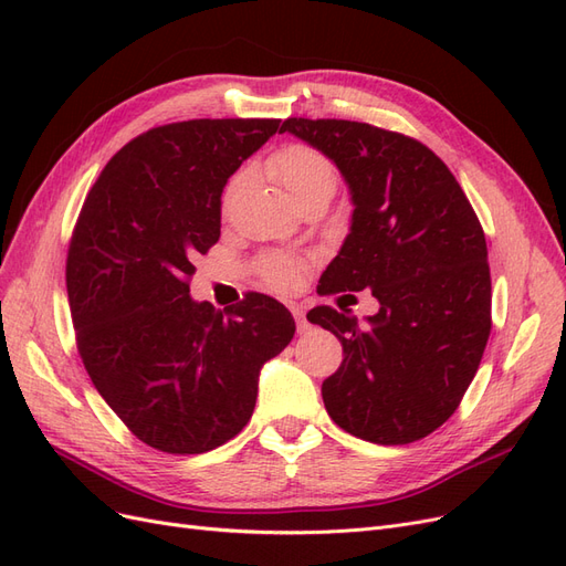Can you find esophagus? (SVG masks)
Segmentation results:
<instances>
[{"label":"esophagus","mask_w":566,"mask_h":566,"mask_svg":"<svg viewBox=\"0 0 566 566\" xmlns=\"http://www.w3.org/2000/svg\"><path fill=\"white\" fill-rule=\"evenodd\" d=\"M293 316L297 321V333H306V331L312 328L310 321H306V316H304V312L300 310V306H293Z\"/></svg>","instance_id":"esophagus-1"}]
</instances>
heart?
Here are the masks:
<instances>
[{"label": "heart", "instance_id": "obj_1", "mask_svg": "<svg viewBox=\"0 0 566 566\" xmlns=\"http://www.w3.org/2000/svg\"><path fill=\"white\" fill-rule=\"evenodd\" d=\"M269 169L273 179L281 184L283 191L290 196V200H300L314 191H335L337 172L333 163L323 156L321 150L293 144L281 148L276 156L271 158ZM264 281L276 290H293L304 273V262L297 256L273 252L262 256L260 262Z\"/></svg>", "mask_w": 566, "mask_h": 566}]
</instances>
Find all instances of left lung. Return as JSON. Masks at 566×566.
I'll return each mask as SVG.
<instances>
[{
  "label": "left lung",
  "mask_w": 566,
  "mask_h": 566,
  "mask_svg": "<svg viewBox=\"0 0 566 566\" xmlns=\"http://www.w3.org/2000/svg\"><path fill=\"white\" fill-rule=\"evenodd\" d=\"M331 158L352 196V227L321 276V293L370 290L366 325L316 306L345 358L323 380L328 416L382 447L418 441L447 422L468 391L491 333L486 238L460 184L410 136L352 119L287 117Z\"/></svg>",
  "instance_id": "1"
}]
</instances>
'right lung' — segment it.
<instances>
[{"label":"right lung","mask_w":566,"mask_h":566,"mask_svg":"<svg viewBox=\"0 0 566 566\" xmlns=\"http://www.w3.org/2000/svg\"><path fill=\"white\" fill-rule=\"evenodd\" d=\"M281 119H188L119 148L82 205L65 262L94 387L148 447L193 455L248 424L260 370L295 335L281 302H196L193 260L219 241L229 177Z\"/></svg>","instance_id":"add662e5"}]
</instances>
